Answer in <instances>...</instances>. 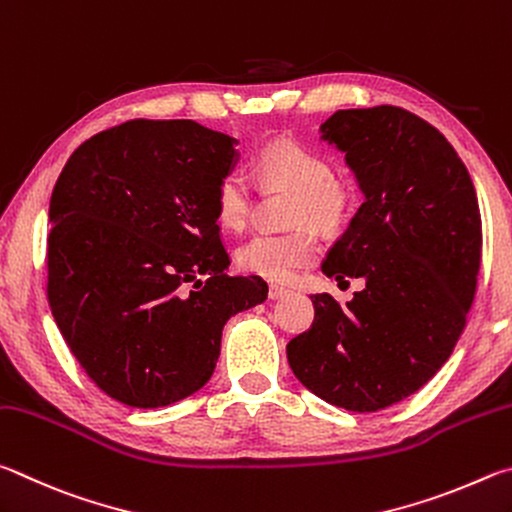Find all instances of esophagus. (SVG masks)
Masks as SVG:
<instances>
[{"mask_svg": "<svg viewBox=\"0 0 512 512\" xmlns=\"http://www.w3.org/2000/svg\"><path fill=\"white\" fill-rule=\"evenodd\" d=\"M285 294H290V290L281 288V285H270V299L276 301V299H283Z\"/></svg>", "mask_w": 512, "mask_h": 512, "instance_id": "34e87169", "label": "esophagus"}]
</instances>
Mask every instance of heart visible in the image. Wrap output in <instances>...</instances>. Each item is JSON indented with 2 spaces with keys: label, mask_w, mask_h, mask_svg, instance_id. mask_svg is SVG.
I'll return each instance as SVG.
<instances>
[{
  "label": "heart",
  "mask_w": 512,
  "mask_h": 512,
  "mask_svg": "<svg viewBox=\"0 0 512 512\" xmlns=\"http://www.w3.org/2000/svg\"><path fill=\"white\" fill-rule=\"evenodd\" d=\"M258 179L267 186H283L297 193L292 204V222H310L319 231L335 233L344 227L353 211V191L333 177V164L321 152L299 141H272L256 157ZM215 218L224 229L245 227L251 206V186L240 170H229L213 195ZM317 240L308 229L285 233H256L236 251L242 272L261 279L285 283L299 267L315 263Z\"/></svg>",
  "instance_id": "obj_1"
}]
</instances>
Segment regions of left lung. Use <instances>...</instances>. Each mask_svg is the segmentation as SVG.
<instances>
[{
  "instance_id": "8db88e82",
  "label": "left lung",
  "mask_w": 512,
  "mask_h": 512,
  "mask_svg": "<svg viewBox=\"0 0 512 512\" xmlns=\"http://www.w3.org/2000/svg\"><path fill=\"white\" fill-rule=\"evenodd\" d=\"M321 139L346 152L364 193L321 270L366 288L346 306L315 294L288 362L315 396L362 414L416 393L452 355L477 292L481 213L452 143L402 107L337 110Z\"/></svg>"
}]
</instances>
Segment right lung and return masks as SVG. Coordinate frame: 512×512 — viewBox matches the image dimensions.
<instances>
[{"mask_svg":"<svg viewBox=\"0 0 512 512\" xmlns=\"http://www.w3.org/2000/svg\"><path fill=\"white\" fill-rule=\"evenodd\" d=\"M233 146L188 119H134L80 143L53 186V319L123 405L157 409L202 389L229 317L267 299L261 276L227 274L213 195Z\"/></svg>","mask_w":512,"mask_h":512,"instance_id":"obj_1","label":"right lung"}]
</instances>
